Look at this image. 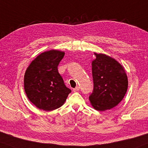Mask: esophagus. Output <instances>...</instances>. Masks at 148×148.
Wrapping results in <instances>:
<instances>
[{
	"mask_svg": "<svg viewBox=\"0 0 148 148\" xmlns=\"http://www.w3.org/2000/svg\"><path fill=\"white\" fill-rule=\"evenodd\" d=\"M79 89H80V87H78V86H77V87H76L74 89H73V91H74V92H76V91H78Z\"/></svg>",
	"mask_w": 148,
	"mask_h": 148,
	"instance_id": "1",
	"label": "esophagus"
}]
</instances>
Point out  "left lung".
<instances>
[{"label":"left lung","mask_w":148,"mask_h":148,"mask_svg":"<svg viewBox=\"0 0 148 148\" xmlns=\"http://www.w3.org/2000/svg\"><path fill=\"white\" fill-rule=\"evenodd\" d=\"M91 62L93 90L89 96L91 106L104 111L115 107L122 100L128 89V76L124 67L115 59L96 53Z\"/></svg>","instance_id":"left-lung-1"}]
</instances>
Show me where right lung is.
<instances>
[{
    "label": "right lung",
    "mask_w": 148,
    "mask_h": 148,
    "mask_svg": "<svg viewBox=\"0 0 148 148\" xmlns=\"http://www.w3.org/2000/svg\"><path fill=\"white\" fill-rule=\"evenodd\" d=\"M64 55L57 50L42 52L26 70L24 91L30 102L39 109L50 111L61 107L71 92L57 69Z\"/></svg>",
    "instance_id": "1"
}]
</instances>
